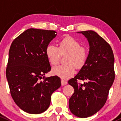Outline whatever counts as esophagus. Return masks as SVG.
I'll use <instances>...</instances> for the list:
<instances>
[{"instance_id":"1","label":"esophagus","mask_w":121,"mask_h":121,"mask_svg":"<svg viewBox=\"0 0 121 121\" xmlns=\"http://www.w3.org/2000/svg\"><path fill=\"white\" fill-rule=\"evenodd\" d=\"M61 85H66L67 84V82L65 80H63V79L61 80Z\"/></svg>"}]
</instances>
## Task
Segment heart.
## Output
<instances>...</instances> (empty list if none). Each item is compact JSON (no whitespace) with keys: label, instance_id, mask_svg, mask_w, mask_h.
Here are the masks:
<instances>
[{"label":"heart","instance_id":"heart-1","mask_svg":"<svg viewBox=\"0 0 121 121\" xmlns=\"http://www.w3.org/2000/svg\"><path fill=\"white\" fill-rule=\"evenodd\" d=\"M46 54L50 63L56 65L58 62L60 54H67L65 58L67 64L58 65L52 69L53 74L64 79L74 75L75 68H81L84 66L88 57V51L74 38L67 36L59 42V47L53 44L47 46Z\"/></svg>","mask_w":121,"mask_h":121}]
</instances>
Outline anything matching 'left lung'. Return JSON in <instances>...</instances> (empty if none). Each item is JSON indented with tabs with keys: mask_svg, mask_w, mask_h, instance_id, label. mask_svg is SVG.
<instances>
[{
	"mask_svg": "<svg viewBox=\"0 0 121 121\" xmlns=\"http://www.w3.org/2000/svg\"><path fill=\"white\" fill-rule=\"evenodd\" d=\"M87 39L89 53L84 66L68 84L74 92L69 99L71 112L87 118L98 112L105 104L115 79L114 56L110 45L95 31H79ZM77 79L84 80L78 84Z\"/></svg>",
	"mask_w": 121,
	"mask_h": 121,
	"instance_id": "obj_1",
	"label": "left lung"
}]
</instances>
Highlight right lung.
<instances>
[{"label":"right lung","instance_id":"1","mask_svg":"<svg viewBox=\"0 0 121 121\" xmlns=\"http://www.w3.org/2000/svg\"><path fill=\"white\" fill-rule=\"evenodd\" d=\"M56 36L54 30L29 29L11 44L7 80L14 102L29 113L46 111L50 104L52 94L61 85L58 77L45 76L51 69L46 47Z\"/></svg>","mask_w":121,"mask_h":121}]
</instances>
